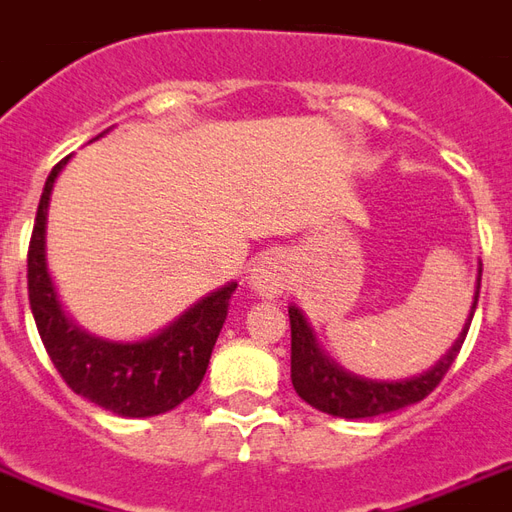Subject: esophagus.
Instances as JSON below:
<instances>
[{"instance_id":"34e87169","label":"esophagus","mask_w":512,"mask_h":512,"mask_svg":"<svg viewBox=\"0 0 512 512\" xmlns=\"http://www.w3.org/2000/svg\"><path fill=\"white\" fill-rule=\"evenodd\" d=\"M249 285L266 299H274L285 291L288 285V260L280 252H266L260 255L249 268Z\"/></svg>"}]
</instances>
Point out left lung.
I'll return each mask as SVG.
<instances>
[{"label": "left lung", "mask_w": 512, "mask_h": 512, "mask_svg": "<svg viewBox=\"0 0 512 512\" xmlns=\"http://www.w3.org/2000/svg\"><path fill=\"white\" fill-rule=\"evenodd\" d=\"M482 282V263L477 268V291L471 302L463 332L457 335L452 349L424 374L410 380H368L355 371H346L341 363H335L316 341V332L307 324L305 313L296 305L288 307L291 316V382L293 391L305 399L307 405L316 407L321 413H330L338 418H374L382 413H393L407 405H416L424 396H430L443 374L452 368L460 346L466 341L471 318L477 310Z\"/></svg>", "instance_id": "obj_1"}]
</instances>
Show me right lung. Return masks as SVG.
Wrapping results in <instances>:
<instances>
[{"instance_id":"add662e5","label":"right lung","mask_w":512,"mask_h":512,"mask_svg":"<svg viewBox=\"0 0 512 512\" xmlns=\"http://www.w3.org/2000/svg\"><path fill=\"white\" fill-rule=\"evenodd\" d=\"M66 163L69 157L60 160L46 177L32 227L27 291L35 327L41 332V341L60 377L88 402L127 418L169 413L185 402L205 377L238 282H227L219 291L202 296L180 318H174L169 327L141 341H107L82 330L80 324L66 316L46 266L49 199Z\"/></svg>"}]
</instances>
